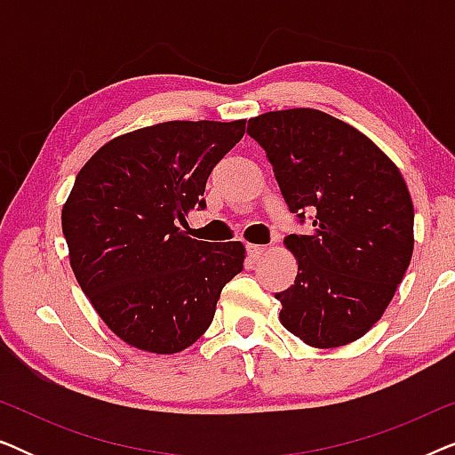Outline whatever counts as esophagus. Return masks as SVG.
I'll return each instance as SVG.
<instances>
[{
  "instance_id": "1",
  "label": "esophagus",
  "mask_w": 455,
  "mask_h": 455,
  "mask_svg": "<svg viewBox=\"0 0 455 455\" xmlns=\"http://www.w3.org/2000/svg\"><path fill=\"white\" fill-rule=\"evenodd\" d=\"M246 252L248 257H251L252 260H257L263 257V254L267 252V246H260V244H246Z\"/></svg>"
}]
</instances>
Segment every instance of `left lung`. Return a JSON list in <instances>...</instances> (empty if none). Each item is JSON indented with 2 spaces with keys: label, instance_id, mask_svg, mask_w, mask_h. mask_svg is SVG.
<instances>
[{
  "label": "left lung",
  "instance_id": "8db88e82",
  "mask_svg": "<svg viewBox=\"0 0 455 455\" xmlns=\"http://www.w3.org/2000/svg\"><path fill=\"white\" fill-rule=\"evenodd\" d=\"M291 213L313 232L283 240L298 275L279 321L313 347L356 341L381 319L414 251V204L400 170L350 124L319 109L248 120Z\"/></svg>",
  "mask_w": 455,
  "mask_h": 455
}]
</instances>
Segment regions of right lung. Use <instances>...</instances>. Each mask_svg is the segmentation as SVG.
I'll use <instances>...</instances> for the list:
<instances>
[{"mask_svg": "<svg viewBox=\"0 0 455 455\" xmlns=\"http://www.w3.org/2000/svg\"><path fill=\"white\" fill-rule=\"evenodd\" d=\"M246 120L164 122L116 136L78 172L61 209L68 257L92 308L136 350L176 354L213 321L242 242L190 238L178 223L204 207L213 167Z\"/></svg>", "mask_w": 455, "mask_h": 455, "instance_id": "add662e5", "label": "right lung"}]
</instances>
